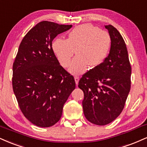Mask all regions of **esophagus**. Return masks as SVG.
Listing matches in <instances>:
<instances>
[{
    "mask_svg": "<svg viewBox=\"0 0 147 147\" xmlns=\"http://www.w3.org/2000/svg\"><path fill=\"white\" fill-rule=\"evenodd\" d=\"M75 81L76 85H78V83H79V77H77V76H75Z\"/></svg>",
    "mask_w": 147,
    "mask_h": 147,
    "instance_id": "34e87169",
    "label": "esophagus"
}]
</instances>
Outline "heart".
Here are the masks:
<instances>
[{
  "mask_svg": "<svg viewBox=\"0 0 147 147\" xmlns=\"http://www.w3.org/2000/svg\"><path fill=\"white\" fill-rule=\"evenodd\" d=\"M111 47L110 35L107 31L90 24L74 28L68 38H57L52 49L60 64L64 68L70 64L75 51L77 56L72 60L69 72L81 75L88 70V66L96 67L105 59Z\"/></svg>",
  "mask_w": 147,
  "mask_h": 147,
  "instance_id": "obj_1",
  "label": "heart"
}]
</instances>
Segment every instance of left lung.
Here are the masks:
<instances>
[{"mask_svg": "<svg viewBox=\"0 0 147 147\" xmlns=\"http://www.w3.org/2000/svg\"><path fill=\"white\" fill-rule=\"evenodd\" d=\"M105 27L111 38L108 56L84 74L78 85L84 93L85 116L97 125L109 124L121 114L131 88V68L125 42L112 25Z\"/></svg>", "mask_w": 147, "mask_h": 147, "instance_id": "1", "label": "left lung"}]
</instances>
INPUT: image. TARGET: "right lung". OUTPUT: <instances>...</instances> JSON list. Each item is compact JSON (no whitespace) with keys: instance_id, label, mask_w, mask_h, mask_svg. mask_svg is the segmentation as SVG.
<instances>
[{"instance_id":"add662e5","label":"right lung","mask_w":147,"mask_h":147,"mask_svg":"<svg viewBox=\"0 0 147 147\" xmlns=\"http://www.w3.org/2000/svg\"><path fill=\"white\" fill-rule=\"evenodd\" d=\"M71 27L42 21L19 46L13 64V90L22 114L36 126L49 127L57 123L75 89L73 76L59 64L52 49L53 39Z\"/></svg>"}]
</instances>
